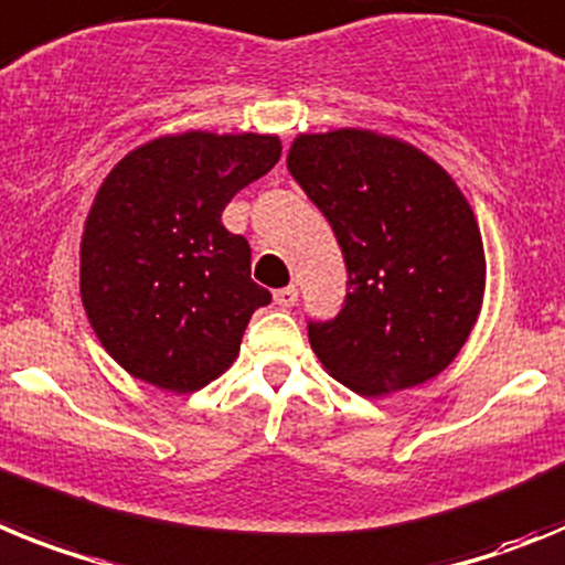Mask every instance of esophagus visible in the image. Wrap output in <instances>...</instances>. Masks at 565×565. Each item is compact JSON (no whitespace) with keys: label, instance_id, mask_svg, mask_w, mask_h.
I'll list each match as a JSON object with an SVG mask.
<instances>
[{"label":"esophagus","instance_id":"esophagus-1","mask_svg":"<svg viewBox=\"0 0 565 565\" xmlns=\"http://www.w3.org/2000/svg\"><path fill=\"white\" fill-rule=\"evenodd\" d=\"M276 303L278 307H281V310H289V307H296V301H298V289L296 287H281V289H276Z\"/></svg>","mask_w":565,"mask_h":565}]
</instances>
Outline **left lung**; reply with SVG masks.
Wrapping results in <instances>:
<instances>
[{
  "label": "left lung",
  "mask_w": 565,
  "mask_h": 565,
  "mask_svg": "<svg viewBox=\"0 0 565 565\" xmlns=\"http://www.w3.org/2000/svg\"><path fill=\"white\" fill-rule=\"evenodd\" d=\"M287 167L330 222L350 278L341 312L307 323L323 370L361 395L444 372L487 287L478 222L452 175L418 147L355 127L298 136Z\"/></svg>",
  "instance_id": "1"
}]
</instances>
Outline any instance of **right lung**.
<instances>
[{"label":"right lung","instance_id":"add662e5","mask_svg":"<svg viewBox=\"0 0 565 565\" xmlns=\"http://www.w3.org/2000/svg\"><path fill=\"white\" fill-rule=\"evenodd\" d=\"M281 159L278 136H161L102 181L82 235L78 287L119 366L167 392H195L238 355L258 307L249 244L222 213Z\"/></svg>","mask_w":565,"mask_h":565}]
</instances>
